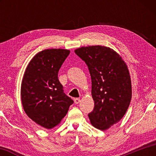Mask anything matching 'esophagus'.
<instances>
[{"instance_id": "34e87169", "label": "esophagus", "mask_w": 156, "mask_h": 156, "mask_svg": "<svg viewBox=\"0 0 156 156\" xmlns=\"http://www.w3.org/2000/svg\"><path fill=\"white\" fill-rule=\"evenodd\" d=\"M80 102V98H75L74 99V102H75L76 104H78Z\"/></svg>"}]
</instances>
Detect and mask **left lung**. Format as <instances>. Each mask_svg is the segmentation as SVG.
Masks as SVG:
<instances>
[{
    "label": "left lung",
    "instance_id": "1",
    "mask_svg": "<svg viewBox=\"0 0 156 156\" xmlns=\"http://www.w3.org/2000/svg\"><path fill=\"white\" fill-rule=\"evenodd\" d=\"M75 53L84 60L91 78L93 112L88 116L94 127L104 131L118 123L131 99V81L126 63L109 47H83Z\"/></svg>",
    "mask_w": 156,
    "mask_h": 156
}]
</instances>
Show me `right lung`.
Wrapping results in <instances>:
<instances>
[{
  "instance_id": "obj_1",
  "label": "right lung",
  "mask_w": 156,
  "mask_h": 156,
  "mask_svg": "<svg viewBox=\"0 0 156 156\" xmlns=\"http://www.w3.org/2000/svg\"><path fill=\"white\" fill-rule=\"evenodd\" d=\"M70 51L44 49L29 62L21 83V101L26 114L42 127L52 129L60 123L73 100L64 93L58 78Z\"/></svg>"
}]
</instances>
